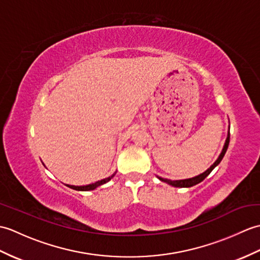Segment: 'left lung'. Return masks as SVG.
<instances>
[{
    "label": "left lung",
    "mask_w": 260,
    "mask_h": 260,
    "mask_svg": "<svg viewBox=\"0 0 260 260\" xmlns=\"http://www.w3.org/2000/svg\"><path fill=\"white\" fill-rule=\"evenodd\" d=\"M229 141H230V133L228 132L227 139H225V142H224V145H223V147H222L221 153H220V155L218 156L217 159H215V162L211 165V167H210L207 171H204L203 173L194 176V178L184 179V180H169V179H164V178H161V176L156 175L157 179H158L159 181L165 182V183H168V184L172 185V186H175V187H191V186H193V185L199 184V183H200V182H202L204 179H206L210 173H211V171H212L215 167H217V165H218L220 162H221V159L223 158L225 152H227V150H228Z\"/></svg>",
    "instance_id": "1"
}]
</instances>
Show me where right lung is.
<instances>
[{
  "instance_id": "add662e5",
  "label": "right lung",
  "mask_w": 260,
  "mask_h": 260,
  "mask_svg": "<svg viewBox=\"0 0 260 260\" xmlns=\"http://www.w3.org/2000/svg\"><path fill=\"white\" fill-rule=\"evenodd\" d=\"M43 165H45V164H43ZM45 167H46V165H45ZM115 174H116V172L113 173L110 176H108V178H105V179H103L101 181H97V182H95V183H91V184H87V185H70V184H66V185L69 186L70 189H74L76 191H91V190H95L96 187H98V186H101V185H103L105 183H107L108 181H110V180L114 178Z\"/></svg>"
}]
</instances>
